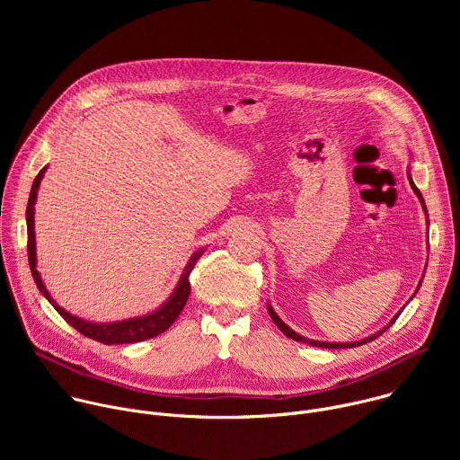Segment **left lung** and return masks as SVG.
<instances>
[{
  "instance_id": "8db88e82",
  "label": "left lung",
  "mask_w": 460,
  "mask_h": 460,
  "mask_svg": "<svg viewBox=\"0 0 460 460\" xmlns=\"http://www.w3.org/2000/svg\"><path fill=\"white\" fill-rule=\"evenodd\" d=\"M408 180H410V185H411V189H413V192L417 194V199H419V202H420V206H422V209H424V215H426V224L429 226V218H428V209H426V202H424V199H422V194H420V190L417 189V185L413 183V178H411V174H410V171H408ZM429 231V229H428ZM424 277V275H422ZM422 286V279H420V282H419V286H417V289H415V293H413V296L417 295V291H419V288ZM413 296L410 298V300H413ZM406 307V305H404ZM402 307V309H404ZM402 309L393 316L382 330H378V332H375L373 335H369V337H366V339H360V341H355V342H323V341H313V339H307V337H304V335H300V333H296V332H293L291 327L277 314V311L273 309V305L268 302V311H270V314H271V318H273V322L279 325V330L286 335V337H289V339H293V341H296V342H307L309 346H314V348H327V349H344V348H357V346H362V344H367V342H371V341H375L376 337H380L385 330H389V325L395 322L397 318H399V314L402 313Z\"/></svg>"
}]
</instances>
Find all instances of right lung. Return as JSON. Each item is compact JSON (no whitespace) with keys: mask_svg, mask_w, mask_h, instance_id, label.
Segmentation results:
<instances>
[{"mask_svg":"<svg viewBox=\"0 0 460 460\" xmlns=\"http://www.w3.org/2000/svg\"><path fill=\"white\" fill-rule=\"evenodd\" d=\"M47 167H43L38 176L34 178V183L31 187V196H29V204H27V254H29V266H31V273H32V279L40 289V293L50 302V305L67 320L75 330H78L82 335L93 339V341H98L102 344H107V346H112V344H133V342H142V341H147V339H153L160 333H164L165 330H169V327L172 325V322L178 318V314L181 313L187 298H189V293H190V284H189V275L194 268L196 261H199V258L204 254V249H199L196 251L189 261L187 266L174 288V291L169 295V298L158 305L155 311L147 313V314H142V316H133V318H127V320H116V322H93V320H85V318H80L73 313H69L67 309H63L52 296L50 293L47 291L40 273H38V258H36V234H34V206H36V199H38V189H40V181L43 180V174H45Z\"/></svg>","mask_w":460,"mask_h":460,"instance_id":"add662e5","label":"right lung"}]
</instances>
